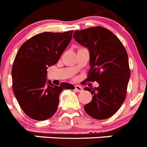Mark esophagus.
Here are the masks:
<instances>
[{"label": "esophagus", "mask_w": 147, "mask_h": 147, "mask_svg": "<svg viewBox=\"0 0 147 147\" xmlns=\"http://www.w3.org/2000/svg\"><path fill=\"white\" fill-rule=\"evenodd\" d=\"M75 89L76 91H78V92H82L83 91V88L81 87V86H78V85H76V86H75Z\"/></svg>", "instance_id": "34e87169"}]
</instances>
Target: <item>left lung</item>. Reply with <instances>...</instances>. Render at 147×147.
Returning a JSON list of instances; mask_svg holds the SVG:
<instances>
[{
	"label": "left lung",
	"instance_id": "8db88e82",
	"mask_svg": "<svg viewBox=\"0 0 147 147\" xmlns=\"http://www.w3.org/2000/svg\"><path fill=\"white\" fill-rule=\"evenodd\" d=\"M73 38L90 53V68L86 81H96L99 85L85 88L93 95L85 111L96 120L109 118L125 99L131 76L127 51L119 38L102 27L76 30Z\"/></svg>",
	"mask_w": 147,
	"mask_h": 147
}]
</instances>
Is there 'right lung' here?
Returning <instances> with one entry per match:
<instances>
[{"instance_id": "right-lung-1", "label": "right lung", "mask_w": 147, "mask_h": 147, "mask_svg": "<svg viewBox=\"0 0 147 147\" xmlns=\"http://www.w3.org/2000/svg\"><path fill=\"white\" fill-rule=\"evenodd\" d=\"M73 30L46 32L24 42L18 51L12 66V87L20 107L30 118L45 120L58 109L59 94L75 88L61 83L54 86L47 80V69L57 63L72 37Z\"/></svg>"}]
</instances>
